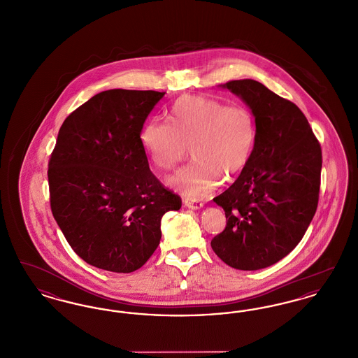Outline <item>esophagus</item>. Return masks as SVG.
<instances>
[{"label": "esophagus", "instance_id": "1", "mask_svg": "<svg viewBox=\"0 0 358 358\" xmlns=\"http://www.w3.org/2000/svg\"><path fill=\"white\" fill-rule=\"evenodd\" d=\"M184 205L189 209H201L204 206L201 201H196V200H184Z\"/></svg>", "mask_w": 358, "mask_h": 358}]
</instances>
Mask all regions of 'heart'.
I'll list each match as a JSON object with an SVG mask.
<instances>
[{
  "label": "heart",
  "mask_w": 358,
  "mask_h": 358,
  "mask_svg": "<svg viewBox=\"0 0 358 358\" xmlns=\"http://www.w3.org/2000/svg\"><path fill=\"white\" fill-rule=\"evenodd\" d=\"M168 120L169 124L146 122L141 142L159 171L176 168L189 145L193 161L168 180L174 192L189 200L205 199L222 181H234L252 158L257 127L245 106L184 96L171 104Z\"/></svg>",
  "instance_id": "1"
}]
</instances>
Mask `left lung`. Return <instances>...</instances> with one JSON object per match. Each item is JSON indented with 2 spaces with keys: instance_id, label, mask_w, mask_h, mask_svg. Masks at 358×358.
<instances>
[{
  "instance_id": "obj_1",
  "label": "left lung",
  "mask_w": 358,
  "mask_h": 358,
  "mask_svg": "<svg viewBox=\"0 0 358 358\" xmlns=\"http://www.w3.org/2000/svg\"><path fill=\"white\" fill-rule=\"evenodd\" d=\"M220 87L250 107L257 138L245 169L213 199L227 225L210 245L225 264L255 271L289 255L303 238L318 205L322 152L294 103L252 79Z\"/></svg>"
}]
</instances>
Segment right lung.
<instances>
[{"label": "right lung", "mask_w": 358, "mask_h": 358, "mask_svg": "<svg viewBox=\"0 0 358 358\" xmlns=\"http://www.w3.org/2000/svg\"><path fill=\"white\" fill-rule=\"evenodd\" d=\"M165 92L108 90L63 122L48 165L53 217L85 263L133 273L153 255L181 199L149 168L143 123Z\"/></svg>", "instance_id": "1"}]
</instances>
